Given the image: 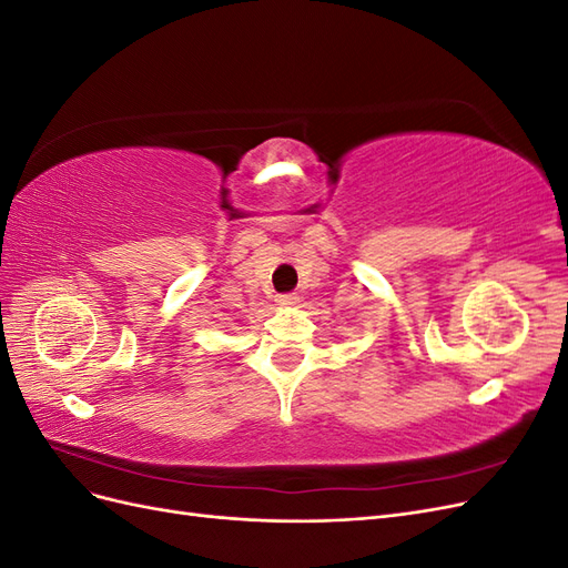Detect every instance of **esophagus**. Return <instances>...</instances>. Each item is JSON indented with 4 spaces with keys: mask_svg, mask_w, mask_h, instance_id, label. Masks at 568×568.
Listing matches in <instances>:
<instances>
[{
    "mask_svg": "<svg viewBox=\"0 0 568 568\" xmlns=\"http://www.w3.org/2000/svg\"><path fill=\"white\" fill-rule=\"evenodd\" d=\"M296 303H298V296H296V294H282V296H277V305H282V307L296 305Z\"/></svg>",
    "mask_w": 568,
    "mask_h": 568,
    "instance_id": "obj_1",
    "label": "esophagus"
}]
</instances>
